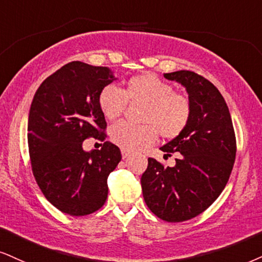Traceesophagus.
Returning a JSON list of instances; mask_svg holds the SVG:
<instances>
[{
    "mask_svg": "<svg viewBox=\"0 0 262 262\" xmlns=\"http://www.w3.org/2000/svg\"><path fill=\"white\" fill-rule=\"evenodd\" d=\"M121 156H122V158H124V159H126V158L130 157V151H127V150H125V149H121Z\"/></svg>",
    "mask_w": 262,
    "mask_h": 262,
    "instance_id": "1",
    "label": "esophagus"
}]
</instances>
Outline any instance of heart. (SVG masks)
<instances>
[{
  "label": "heart",
  "mask_w": 262,
  "mask_h": 262,
  "mask_svg": "<svg viewBox=\"0 0 262 262\" xmlns=\"http://www.w3.org/2000/svg\"><path fill=\"white\" fill-rule=\"evenodd\" d=\"M127 102L143 104L138 118L142 124L134 126L120 121L109 131L113 143L127 151L154 143L158 132L166 140L179 137L192 119V103L188 97L176 92L175 87L156 74L132 76L126 82L125 90L111 83L103 87L98 95L99 109L108 120L118 119Z\"/></svg>",
  "instance_id": "heart-1"
}]
</instances>
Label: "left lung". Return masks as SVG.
I'll use <instances>...</instances> for the list:
<instances>
[{"label": "left lung", "mask_w": 262, "mask_h": 262, "mask_svg": "<svg viewBox=\"0 0 262 262\" xmlns=\"http://www.w3.org/2000/svg\"><path fill=\"white\" fill-rule=\"evenodd\" d=\"M186 87L192 119L179 137L160 149L176 165L165 166L148 158L141 177L143 198L161 220L182 222L205 211L227 185L233 169L237 142L228 106L216 87L189 70L164 74Z\"/></svg>", "instance_id": "1"}]
</instances>
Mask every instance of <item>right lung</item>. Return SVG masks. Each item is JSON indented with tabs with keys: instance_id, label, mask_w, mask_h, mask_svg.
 I'll list each match as a JSON object with an SVG mask.
<instances>
[{
	"instance_id": "1",
	"label": "right lung",
	"mask_w": 262,
	"mask_h": 262,
	"mask_svg": "<svg viewBox=\"0 0 262 262\" xmlns=\"http://www.w3.org/2000/svg\"><path fill=\"white\" fill-rule=\"evenodd\" d=\"M113 80L106 67L72 62L48 76L32 99L28 121L32 173L46 199L64 214L85 216L101 209L109 173L121 160L111 142L101 150L82 149L87 138L105 141L98 95Z\"/></svg>"
}]
</instances>
